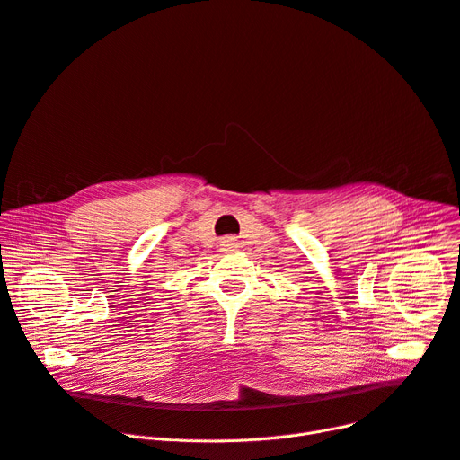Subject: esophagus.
Masks as SVG:
<instances>
[{
  "label": "esophagus",
  "instance_id": "obj_1",
  "mask_svg": "<svg viewBox=\"0 0 460 460\" xmlns=\"http://www.w3.org/2000/svg\"><path fill=\"white\" fill-rule=\"evenodd\" d=\"M221 247H225L223 251H230V249H234V247H235V243H234L232 239H225V241H223V245H221Z\"/></svg>",
  "mask_w": 460,
  "mask_h": 460
}]
</instances>
